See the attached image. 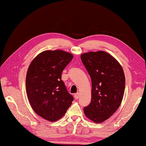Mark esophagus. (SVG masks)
<instances>
[{
    "label": "esophagus",
    "mask_w": 146,
    "mask_h": 146,
    "mask_svg": "<svg viewBox=\"0 0 146 146\" xmlns=\"http://www.w3.org/2000/svg\"><path fill=\"white\" fill-rule=\"evenodd\" d=\"M79 97H80V94H79V93H76L74 94V98L76 99H78L79 98Z\"/></svg>",
    "instance_id": "obj_1"
}]
</instances>
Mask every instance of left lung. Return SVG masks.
<instances>
[{
	"label": "left lung",
	"mask_w": 146,
	"mask_h": 146,
	"mask_svg": "<svg viewBox=\"0 0 146 146\" xmlns=\"http://www.w3.org/2000/svg\"><path fill=\"white\" fill-rule=\"evenodd\" d=\"M91 77V102L83 109L85 116L95 123L111 117L120 106L124 94L125 78L121 65L108 53L89 52L80 56Z\"/></svg>",
	"instance_id": "8db88e82"
}]
</instances>
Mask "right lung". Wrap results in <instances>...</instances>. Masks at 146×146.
Returning a JSON list of instances; mask_svg holds the SVG:
<instances>
[{"label": "right lung", "mask_w": 146, "mask_h": 146, "mask_svg": "<svg viewBox=\"0 0 146 146\" xmlns=\"http://www.w3.org/2000/svg\"><path fill=\"white\" fill-rule=\"evenodd\" d=\"M72 58L68 52L45 50L29 66L25 85L29 102L33 111L47 121L58 120L72 104L74 98L66 90L61 73Z\"/></svg>", "instance_id": "1"}]
</instances>
